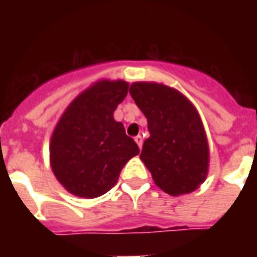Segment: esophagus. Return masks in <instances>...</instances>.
Instances as JSON below:
<instances>
[{
    "instance_id": "1",
    "label": "esophagus",
    "mask_w": 257,
    "mask_h": 257,
    "mask_svg": "<svg viewBox=\"0 0 257 257\" xmlns=\"http://www.w3.org/2000/svg\"><path fill=\"white\" fill-rule=\"evenodd\" d=\"M135 141H136L137 145H139V148L141 149V147H143V137H141L140 135H139V136L135 137Z\"/></svg>"
}]
</instances>
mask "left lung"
Here are the masks:
<instances>
[{
    "label": "left lung",
    "mask_w": 257,
    "mask_h": 257,
    "mask_svg": "<svg viewBox=\"0 0 257 257\" xmlns=\"http://www.w3.org/2000/svg\"><path fill=\"white\" fill-rule=\"evenodd\" d=\"M148 120L151 136L140 159L168 195L193 192L207 177L209 149L203 122L191 101L176 89L135 82L129 89Z\"/></svg>",
    "instance_id": "8db88e82"
}]
</instances>
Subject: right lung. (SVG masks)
Segmentation results:
<instances>
[{
    "label": "right lung",
    "mask_w": 257,
    "mask_h": 257,
    "mask_svg": "<svg viewBox=\"0 0 257 257\" xmlns=\"http://www.w3.org/2000/svg\"><path fill=\"white\" fill-rule=\"evenodd\" d=\"M128 82L100 81L66 108L50 140V164L73 195L93 199L116 185L121 169L140 152L122 122L113 118Z\"/></svg>",
    "instance_id": "add662e5"
}]
</instances>
